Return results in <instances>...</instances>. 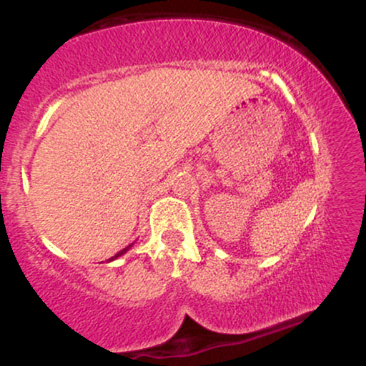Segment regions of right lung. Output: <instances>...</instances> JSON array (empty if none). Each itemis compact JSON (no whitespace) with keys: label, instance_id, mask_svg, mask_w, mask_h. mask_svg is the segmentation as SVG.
I'll list each match as a JSON object with an SVG mask.
<instances>
[{"label":"right lung","instance_id":"obj_1","mask_svg":"<svg viewBox=\"0 0 366 366\" xmlns=\"http://www.w3.org/2000/svg\"><path fill=\"white\" fill-rule=\"evenodd\" d=\"M130 246H132V244H130ZM130 246H127V247H125V249H122V251H120V253H117L115 256H113V258H110V259H108V262H113V259H117V258H119V256H122V254H124V253H127V251L130 249Z\"/></svg>","mask_w":366,"mask_h":366}]
</instances>
